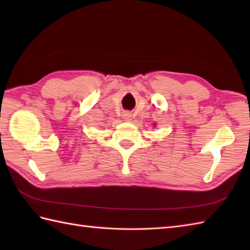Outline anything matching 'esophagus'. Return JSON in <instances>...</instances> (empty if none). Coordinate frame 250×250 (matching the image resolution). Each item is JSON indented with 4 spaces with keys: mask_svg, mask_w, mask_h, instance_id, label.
<instances>
[{
    "mask_svg": "<svg viewBox=\"0 0 250 250\" xmlns=\"http://www.w3.org/2000/svg\"><path fill=\"white\" fill-rule=\"evenodd\" d=\"M124 118H125V120H130V118H131V115H130L129 113H125V114L124 115Z\"/></svg>",
    "mask_w": 250,
    "mask_h": 250,
    "instance_id": "esophagus-1",
    "label": "esophagus"
}]
</instances>
